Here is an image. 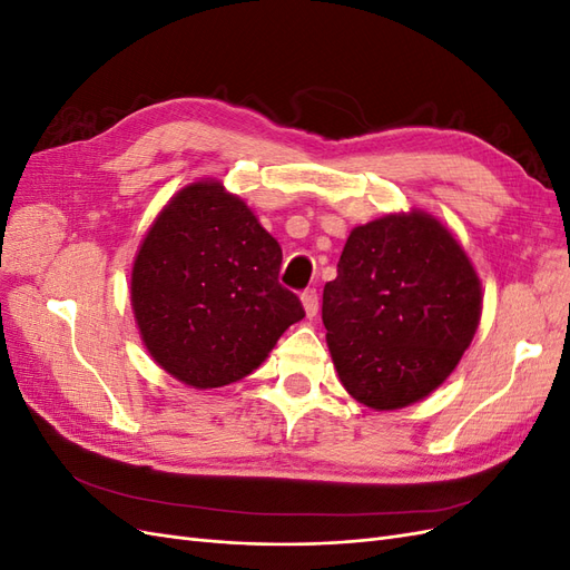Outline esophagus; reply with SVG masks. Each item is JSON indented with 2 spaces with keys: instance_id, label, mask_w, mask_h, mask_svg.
<instances>
[{
  "instance_id": "34e87169",
  "label": "esophagus",
  "mask_w": 570,
  "mask_h": 570,
  "mask_svg": "<svg viewBox=\"0 0 570 570\" xmlns=\"http://www.w3.org/2000/svg\"><path fill=\"white\" fill-rule=\"evenodd\" d=\"M302 304L308 318H314L318 314V292L316 289H304L302 292Z\"/></svg>"
}]
</instances>
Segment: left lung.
Wrapping results in <instances>:
<instances>
[{
	"mask_svg": "<svg viewBox=\"0 0 570 570\" xmlns=\"http://www.w3.org/2000/svg\"><path fill=\"white\" fill-rule=\"evenodd\" d=\"M480 281L440 220L411 212L358 226L323 289L340 381L371 409H402L440 387L480 323Z\"/></svg>",
	"mask_w": 570,
	"mask_h": 570,
	"instance_id": "8db88e82",
	"label": "left lung"
}]
</instances>
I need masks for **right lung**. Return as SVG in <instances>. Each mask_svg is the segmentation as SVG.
Returning <instances> with one entry per match:
<instances>
[{"label": "right lung", "instance_id": "obj_1", "mask_svg": "<svg viewBox=\"0 0 570 570\" xmlns=\"http://www.w3.org/2000/svg\"><path fill=\"white\" fill-rule=\"evenodd\" d=\"M281 264V245L220 183L180 189L132 266V312L154 361L199 390L262 366L304 318L299 297L278 283Z\"/></svg>", "mask_w": 570, "mask_h": 570}]
</instances>
